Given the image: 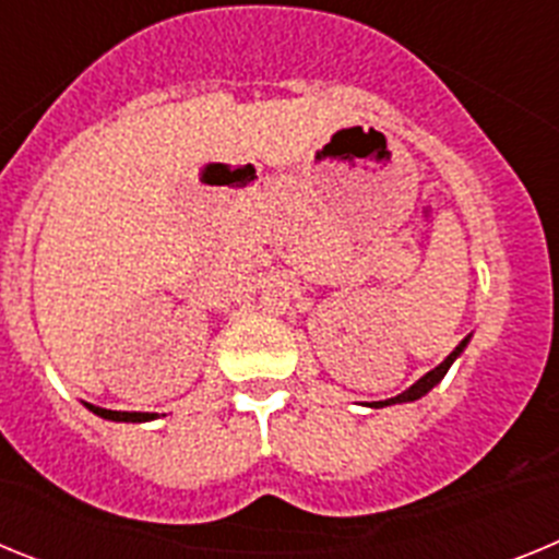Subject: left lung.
<instances>
[{
	"instance_id": "obj_1",
	"label": "left lung",
	"mask_w": 559,
	"mask_h": 559,
	"mask_svg": "<svg viewBox=\"0 0 559 559\" xmlns=\"http://www.w3.org/2000/svg\"><path fill=\"white\" fill-rule=\"evenodd\" d=\"M467 341H471V335H467V338H464L462 344H459V347L453 349V353L448 355V358L442 360V364H439L437 369H431V372H428V374H423V378H419L417 383H414V386H408L406 392H403V394H397V397H389V400H378V403H369V406H372V408H383V406H394V403H412V400L426 397V394L431 392L433 386H437L439 380L445 378V374H448V369H451V364H453V360H456L459 355H462V349L467 347Z\"/></svg>"
}]
</instances>
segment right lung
I'll use <instances>...</instances> for the list:
<instances>
[{
	"mask_svg": "<svg viewBox=\"0 0 559 559\" xmlns=\"http://www.w3.org/2000/svg\"><path fill=\"white\" fill-rule=\"evenodd\" d=\"M88 412H95L97 417L103 419H114V423H147V419L156 417V414H145V412H108V408H100V406H88Z\"/></svg>",
	"mask_w": 559,
	"mask_h": 559,
	"instance_id": "1",
	"label": "right lung"
}]
</instances>
